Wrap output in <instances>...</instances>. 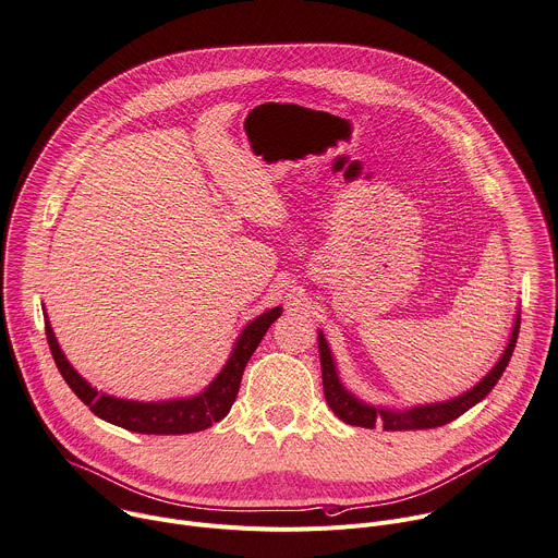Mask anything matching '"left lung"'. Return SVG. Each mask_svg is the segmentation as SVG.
I'll use <instances>...</instances> for the list:
<instances>
[{"instance_id":"8db88e82","label":"left lung","mask_w":558,"mask_h":558,"mask_svg":"<svg viewBox=\"0 0 558 558\" xmlns=\"http://www.w3.org/2000/svg\"><path fill=\"white\" fill-rule=\"evenodd\" d=\"M519 324L521 317L514 324L510 343L504 352V356L499 359V363L489 369V375L474 386L470 392L450 399L446 403H432V405H418L405 412H392L386 408H375V405H367L361 403L359 399H354L341 384L337 377V369H335V361L330 354V348L324 339V335L319 332V354H322V377H324V395L326 401L330 405V410L345 423L350 425H359V427H377L381 425L384 429H427V427H439L446 425L454 418H459L463 412H468L472 405H476L481 399H485L492 388L497 386V381L501 379V375L506 373V367L512 359L517 339H519Z\"/></svg>"}]
</instances>
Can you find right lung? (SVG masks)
Listing matches in <instances>:
<instances>
[{
  "mask_svg": "<svg viewBox=\"0 0 558 558\" xmlns=\"http://www.w3.org/2000/svg\"><path fill=\"white\" fill-rule=\"evenodd\" d=\"M279 317H281V307H272V311L264 313L253 324H247L219 377L202 395L193 399H177V401H163V403L123 401V399H114L97 392L90 384H86L75 373L73 365L66 361V356L61 354L48 319H46V339L61 377H64L71 390L99 418L114 423L123 429L142 432V435H189V432H199L210 427L213 423L221 421L230 412L241 386L245 363L251 361L264 335Z\"/></svg>",
  "mask_w": 558,
  "mask_h": 558,
  "instance_id": "add662e5",
  "label": "right lung"
}]
</instances>
